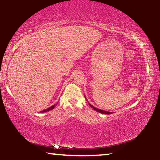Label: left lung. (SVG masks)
I'll use <instances>...</instances> for the list:
<instances>
[{"instance_id": "left-lung-1", "label": "left lung", "mask_w": 160, "mask_h": 160, "mask_svg": "<svg viewBox=\"0 0 160 160\" xmlns=\"http://www.w3.org/2000/svg\"><path fill=\"white\" fill-rule=\"evenodd\" d=\"M85 98L86 99V97H85ZM86 100H87V99H86ZM87 101H88V100H87ZM89 103V102H88ZM89 105H90V106L92 108V109H94V110H95L96 112H99V113H104V114H111V113H112V112H107V111H104V110H102V109H98V108H96V107H94L93 105H92V104H90V103H89Z\"/></svg>"}]
</instances>
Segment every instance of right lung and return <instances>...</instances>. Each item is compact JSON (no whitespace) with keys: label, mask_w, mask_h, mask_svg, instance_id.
Listing matches in <instances>:
<instances>
[{"label":"right lung","mask_w":160,"mask_h":160,"mask_svg":"<svg viewBox=\"0 0 160 160\" xmlns=\"http://www.w3.org/2000/svg\"><path fill=\"white\" fill-rule=\"evenodd\" d=\"M56 105H57V104H53V105H52V106L51 107H48V108H47V109H44V110H43V111H42L41 112V113H44V112H48V111H51V110H52V109H53L54 108H55L56 107Z\"/></svg>","instance_id":"add662e5"}]
</instances>
